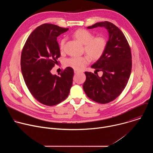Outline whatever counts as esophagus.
<instances>
[{
  "label": "esophagus",
  "instance_id": "esophagus-1",
  "mask_svg": "<svg viewBox=\"0 0 153 153\" xmlns=\"http://www.w3.org/2000/svg\"><path fill=\"white\" fill-rule=\"evenodd\" d=\"M80 73V71H77V70H74V73L75 74H78V73Z\"/></svg>",
  "mask_w": 153,
  "mask_h": 153
}]
</instances>
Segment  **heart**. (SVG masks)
<instances>
[{
	"mask_svg": "<svg viewBox=\"0 0 153 153\" xmlns=\"http://www.w3.org/2000/svg\"><path fill=\"white\" fill-rule=\"evenodd\" d=\"M73 36L85 45L86 53L94 60L99 59L103 54L107 45L106 38L103 36L94 37L93 33L85 29H79L73 33ZM67 39L63 38L60 42V49L63 50ZM88 56H73L66 60V65L76 70H82L90 63Z\"/></svg>",
	"mask_w": 153,
	"mask_h": 153,
	"instance_id": "obj_1",
	"label": "heart"
}]
</instances>
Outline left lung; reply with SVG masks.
I'll list each match as a JSON object with an SVG mask.
<instances>
[{"mask_svg":"<svg viewBox=\"0 0 153 153\" xmlns=\"http://www.w3.org/2000/svg\"><path fill=\"white\" fill-rule=\"evenodd\" d=\"M98 27L107 29L109 39L103 54L91 68L102 71L103 75L99 77L91 72H85L86 80L83 88L90 99L104 104L116 99L125 89L131 72L132 56L129 43L117 27L105 21L87 28Z\"/></svg>","mask_w":153,"mask_h":153,"instance_id":"1","label":"left lung"}]
</instances>
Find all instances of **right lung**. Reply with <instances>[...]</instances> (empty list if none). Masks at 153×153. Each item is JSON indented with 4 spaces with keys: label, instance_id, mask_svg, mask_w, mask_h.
<instances>
[{
    "label": "right lung",
    "instance_id": "obj_1",
    "mask_svg": "<svg viewBox=\"0 0 153 153\" xmlns=\"http://www.w3.org/2000/svg\"><path fill=\"white\" fill-rule=\"evenodd\" d=\"M68 30L51 24H42L31 33L22 51L21 71L25 84L32 96L45 105L63 101L73 85L72 68H66L59 76L51 73L60 56L57 37Z\"/></svg>",
    "mask_w": 153,
    "mask_h": 153
}]
</instances>
